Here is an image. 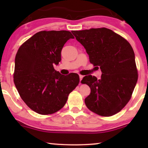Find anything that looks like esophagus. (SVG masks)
I'll return each instance as SVG.
<instances>
[{"instance_id":"esophagus-1","label":"esophagus","mask_w":148,"mask_h":148,"mask_svg":"<svg viewBox=\"0 0 148 148\" xmlns=\"http://www.w3.org/2000/svg\"><path fill=\"white\" fill-rule=\"evenodd\" d=\"M79 81L81 82V81H82V78H83V77H84V76H82V75H79Z\"/></svg>"}]
</instances>
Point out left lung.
Masks as SVG:
<instances>
[{
	"mask_svg": "<svg viewBox=\"0 0 148 148\" xmlns=\"http://www.w3.org/2000/svg\"><path fill=\"white\" fill-rule=\"evenodd\" d=\"M72 32L85 47L90 62L99 66L102 72L100 79L89 75L81 82L91 89V93L85 99L87 108L105 117L118 113L131 99L138 80L131 44L104 27Z\"/></svg>",
	"mask_w": 148,
	"mask_h": 148,
	"instance_id": "left-lung-1",
	"label": "left lung"
}]
</instances>
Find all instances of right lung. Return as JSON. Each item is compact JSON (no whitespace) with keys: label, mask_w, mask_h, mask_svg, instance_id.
<instances>
[{"label":"right lung","mask_w":148,"mask_h":148,"mask_svg":"<svg viewBox=\"0 0 148 148\" xmlns=\"http://www.w3.org/2000/svg\"><path fill=\"white\" fill-rule=\"evenodd\" d=\"M74 36L67 31H40L21 45L15 59L14 82L22 100L42 115L56 113L78 85V74L62 75L53 68L61 60L64 44Z\"/></svg>","instance_id":"right-lung-1"}]
</instances>
